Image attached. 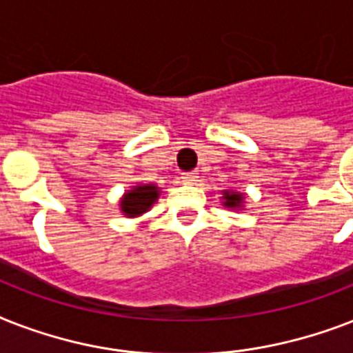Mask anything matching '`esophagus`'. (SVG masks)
I'll return each instance as SVG.
<instances>
[{
	"label": "esophagus",
	"mask_w": 353,
	"mask_h": 353,
	"mask_svg": "<svg viewBox=\"0 0 353 353\" xmlns=\"http://www.w3.org/2000/svg\"><path fill=\"white\" fill-rule=\"evenodd\" d=\"M181 179H183V183H187V185H196L199 179V176H198V172H188V174H183Z\"/></svg>",
	"instance_id": "34e87169"
}]
</instances>
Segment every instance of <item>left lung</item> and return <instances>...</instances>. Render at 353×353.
<instances>
[{
	"label": "left lung",
	"mask_w": 353,
	"mask_h": 353,
	"mask_svg": "<svg viewBox=\"0 0 353 353\" xmlns=\"http://www.w3.org/2000/svg\"><path fill=\"white\" fill-rule=\"evenodd\" d=\"M221 203L227 209L241 210V207L245 205V194L234 192V190H221Z\"/></svg>",
	"instance_id": "8db88e82"
}]
</instances>
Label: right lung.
Instances as JSON below:
<instances>
[{"instance_id": "right-lung-1", "label": "right lung", "mask_w": 353, "mask_h": 353, "mask_svg": "<svg viewBox=\"0 0 353 353\" xmlns=\"http://www.w3.org/2000/svg\"><path fill=\"white\" fill-rule=\"evenodd\" d=\"M161 196V188L154 183H139L133 185L130 190L122 194L121 201H119V210L126 218H139L144 212H148L154 203Z\"/></svg>"}]
</instances>
